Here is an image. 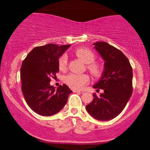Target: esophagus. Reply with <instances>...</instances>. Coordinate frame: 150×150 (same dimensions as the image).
<instances>
[{
    "instance_id": "34e87169",
    "label": "esophagus",
    "mask_w": 150,
    "mask_h": 150,
    "mask_svg": "<svg viewBox=\"0 0 150 150\" xmlns=\"http://www.w3.org/2000/svg\"><path fill=\"white\" fill-rule=\"evenodd\" d=\"M73 92H76V93H83L84 92L82 90H77V89H74Z\"/></svg>"
}]
</instances>
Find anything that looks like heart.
Masks as SVG:
<instances>
[{
  "mask_svg": "<svg viewBox=\"0 0 150 150\" xmlns=\"http://www.w3.org/2000/svg\"><path fill=\"white\" fill-rule=\"evenodd\" d=\"M77 56L80 58L84 63L87 64V70L94 76L98 77L101 75L102 68L99 64L94 63L95 56L92 51L87 48H80L75 51ZM60 70H65L67 66V56L63 55L58 61ZM89 77L87 74L70 73L65 77V82L70 88L79 89L82 88L85 84L89 82Z\"/></svg>",
  "mask_w": 150,
  "mask_h": 150,
  "instance_id": "heart-1",
  "label": "heart"
}]
</instances>
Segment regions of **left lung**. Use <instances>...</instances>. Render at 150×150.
Here are the masks:
<instances>
[{
	"label": "left lung",
	"mask_w": 150,
	"mask_h": 150,
	"mask_svg": "<svg viewBox=\"0 0 150 150\" xmlns=\"http://www.w3.org/2000/svg\"><path fill=\"white\" fill-rule=\"evenodd\" d=\"M94 49L104 61V70L99 81L93 85L100 96L86 106L93 118L109 120L116 118L124 109L132 92V69L128 59L120 50L105 42L94 43Z\"/></svg>",
	"instance_id": "1"
}]
</instances>
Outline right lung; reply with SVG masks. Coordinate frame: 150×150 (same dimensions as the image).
I'll return each mask as SVG.
<instances>
[{
  "label": "right lung",
  "mask_w": 150,
  "mask_h": 150,
  "mask_svg": "<svg viewBox=\"0 0 150 150\" xmlns=\"http://www.w3.org/2000/svg\"><path fill=\"white\" fill-rule=\"evenodd\" d=\"M70 45L49 44L34 48L22 63V91L28 106L42 116L56 114L65 106L71 89L66 85L57 89L50 85L59 71L58 61Z\"/></svg>",
  "instance_id": "add662e5"
}]
</instances>
